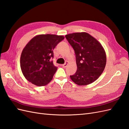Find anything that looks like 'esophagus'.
Wrapping results in <instances>:
<instances>
[{"instance_id":"34e87169","label":"esophagus","mask_w":129,"mask_h":129,"mask_svg":"<svg viewBox=\"0 0 129 129\" xmlns=\"http://www.w3.org/2000/svg\"><path fill=\"white\" fill-rule=\"evenodd\" d=\"M68 64H69V61H66V62H65V63L64 64L62 65V68H67V66H68Z\"/></svg>"}]
</instances>
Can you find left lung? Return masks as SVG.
Listing matches in <instances>:
<instances>
[{
  "instance_id": "8db88e82",
  "label": "left lung",
  "mask_w": 129,
  "mask_h": 129,
  "mask_svg": "<svg viewBox=\"0 0 129 129\" xmlns=\"http://www.w3.org/2000/svg\"><path fill=\"white\" fill-rule=\"evenodd\" d=\"M76 54L77 71L70 76L78 85H86L96 81L103 72L106 64V54L97 40L85 32L65 35Z\"/></svg>"
}]
</instances>
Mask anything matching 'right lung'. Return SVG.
<instances>
[{"instance_id":"add662e5","label":"right lung","mask_w":129,"mask_h":129,"mask_svg":"<svg viewBox=\"0 0 129 129\" xmlns=\"http://www.w3.org/2000/svg\"><path fill=\"white\" fill-rule=\"evenodd\" d=\"M64 39L63 35L40 34L33 38L22 52L20 66L25 78L36 86L50 82L57 67L51 60L53 49Z\"/></svg>"}]
</instances>
